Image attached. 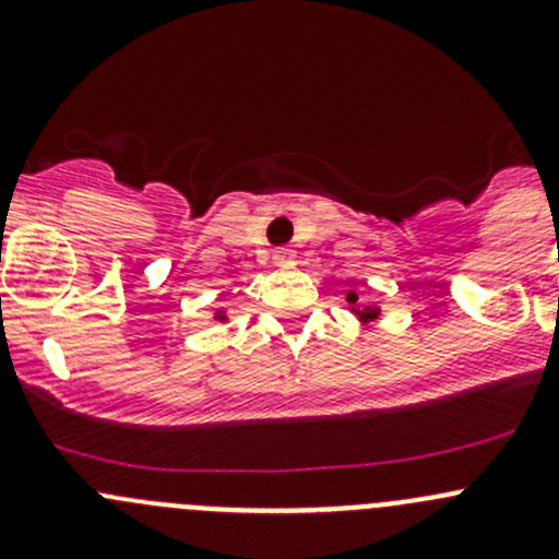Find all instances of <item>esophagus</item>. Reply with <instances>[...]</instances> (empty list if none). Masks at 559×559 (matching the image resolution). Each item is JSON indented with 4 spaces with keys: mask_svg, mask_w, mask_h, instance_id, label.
Returning <instances> with one entry per match:
<instances>
[{
    "mask_svg": "<svg viewBox=\"0 0 559 559\" xmlns=\"http://www.w3.org/2000/svg\"><path fill=\"white\" fill-rule=\"evenodd\" d=\"M292 257H295V251H292V248H275V251H273V259H275V264L292 262Z\"/></svg>",
    "mask_w": 559,
    "mask_h": 559,
    "instance_id": "1",
    "label": "esophagus"
}]
</instances>
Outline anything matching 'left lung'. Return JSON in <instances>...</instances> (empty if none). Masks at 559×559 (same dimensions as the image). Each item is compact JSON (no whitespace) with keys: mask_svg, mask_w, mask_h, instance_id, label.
Returning a JSON list of instances; mask_svg holds the SVG:
<instances>
[{"mask_svg":"<svg viewBox=\"0 0 559 559\" xmlns=\"http://www.w3.org/2000/svg\"><path fill=\"white\" fill-rule=\"evenodd\" d=\"M348 302H357V295H348ZM359 313V319H365V321H370V319H376V316H379V308H373V306H365L362 311H357Z\"/></svg>","mask_w":559,"mask_h":559,"instance_id":"left-lung-1","label":"left lung"}]
</instances>
